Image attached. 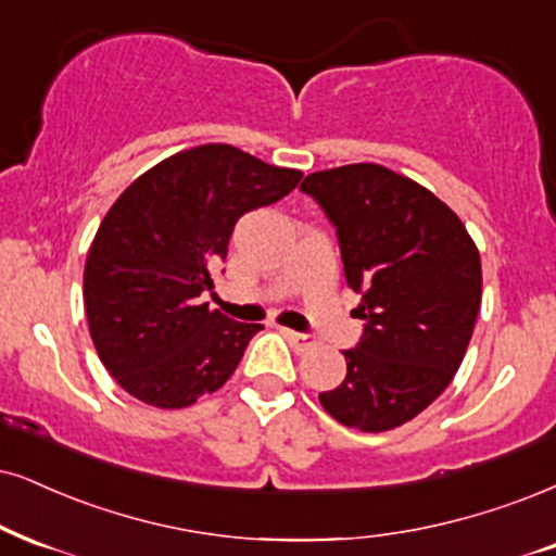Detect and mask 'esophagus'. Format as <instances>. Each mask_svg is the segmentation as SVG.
<instances>
[{"mask_svg": "<svg viewBox=\"0 0 556 556\" xmlns=\"http://www.w3.org/2000/svg\"><path fill=\"white\" fill-rule=\"evenodd\" d=\"M286 338H289V342L293 348H296L299 353H309V351H314V348H317V338H314V334L286 330Z\"/></svg>", "mask_w": 556, "mask_h": 556, "instance_id": "34e87169", "label": "esophagus"}]
</instances>
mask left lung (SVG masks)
Instances as JSON below:
<instances>
[{"instance_id": "left-lung-1", "label": "left lung", "mask_w": 556, "mask_h": 556, "mask_svg": "<svg viewBox=\"0 0 556 556\" xmlns=\"http://www.w3.org/2000/svg\"><path fill=\"white\" fill-rule=\"evenodd\" d=\"M338 235L348 286L366 321L348 374L321 407L348 428L381 433L435 402L462 366L482 301L467 226L409 177L361 162L306 175Z\"/></svg>"}]
</instances>
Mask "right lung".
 Segmentation results:
<instances>
[{
	"label": "right lung",
	"instance_id": "right-lung-1",
	"mask_svg": "<svg viewBox=\"0 0 556 556\" xmlns=\"http://www.w3.org/2000/svg\"><path fill=\"white\" fill-rule=\"evenodd\" d=\"M299 169L203 143L143 173L102 218L85 265V309L102 366L128 394L180 409L235 374L263 325L211 312L239 216L280 201Z\"/></svg>",
	"mask_w": 556,
	"mask_h": 556
}]
</instances>
